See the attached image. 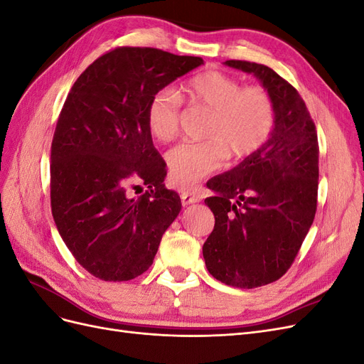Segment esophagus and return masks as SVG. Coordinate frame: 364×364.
Segmentation results:
<instances>
[{
	"instance_id": "1",
	"label": "esophagus",
	"mask_w": 364,
	"mask_h": 364,
	"mask_svg": "<svg viewBox=\"0 0 364 364\" xmlns=\"http://www.w3.org/2000/svg\"><path fill=\"white\" fill-rule=\"evenodd\" d=\"M181 202H182L183 206H186V205L200 202V197L199 196H194V194H190V193H182L181 194Z\"/></svg>"
}]
</instances>
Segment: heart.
Instances as JSON below:
<instances>
[{
  "label": "heart",
  "mask_w": 364,
  "mask_h": 364,
  "mask_svg": "<svg viewBox=\"0 0 364 364\" xmlns=\"http://www.w3.org/2000/svg\"><path fill=\"white\" fill-rule=\"evenodd\" d=\"M186 102L211 112L205 136L182 142L167 155L170 182L193 190L208 174L222 168L226 158L243 159L257 153L273 134L277 106L264 86H243L235 77L218 70L197 74L183 86ZM182 98L173 90L151 95L146 119L150 134L162 142L179 134Z\"/></svg>",
  "instance_id": "heart-1"
}]
</instances>
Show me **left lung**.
Listing matches in <instances>:
<instances>
[{
  "mask_svg": "<svg viewBox=\"0 0 364 364\" xmlns=\"http://www.w3.org/2000/svg\"><path fill=\"white\" fill-rule=\"evenodd\" d=\"M252 73L272 94L277 124L269 141L206 185L218 193L205 203L215 217L203 245L208 272L238 289L284 277L317 209L318 142L314 121L296 87L266 65L226 60Z\"/></svg>",
  "mask_w": 364,
  "mask_h": 364,
  "instance_id": "1",
  "label": "left lung"
}]
</instances>
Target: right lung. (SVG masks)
Instances as JSON below:
<instances>
[{
	"label": "right lung",
	"mask_w": 364,
	"mask_h": 364,
	"mask_svg": "<svg viewBox=\"0 0 364 364\" xmlns=\"http://www.w3.org/2000/svg\"><path fill=\"white\" fill-rule=\"evenodd\" d=\"M202 58L150 47H117L70 90L51 142L54 223L75 261L103 281H130L155 259L181 211L164 185L165 162L146 112L151 95L199 67ZM146 184L138 200L129 191Z\"/></svg>",
	"instance_id": "obj_1"
}]
</instances>
